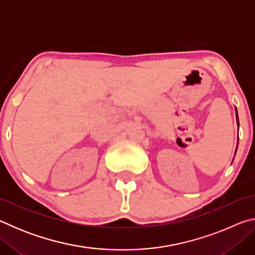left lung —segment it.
Returning <instances> with one entry per match:
<instances>
[{
  "label": "left lung",
  "instance_id": "obj_1",
  "mask_svg": "<svg viewBox=\"0 0 255 255\" xmlns=\"http://www.w3.org/2000/svg\"><path fill=\"white\" fill-rule=\"evenodd\" d=\"M236 119H237V125H239V117H237V111H236Z\"/></svg>",
  "mask_w": 255,
  "mask_h": 255
}]
</instances>
